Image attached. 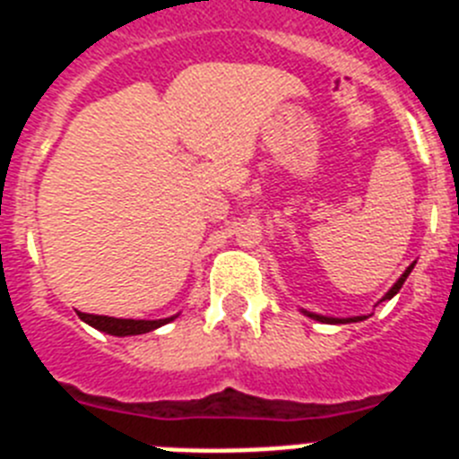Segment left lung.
I'll list each match as a JSON object with an SVG mask.
<instances>
[{"instance_id": "1", "label": "left lung", "mask_w": 459, "mask_h": 459, "mask_svg": "<svg viewBox=\"0 0 459 459\" xmlns=\"http://www.w3.org/2000/svg\"><path fill=\"white\" fill-rule=\"evenodd\" d=\"M413 266H416V262L407 266V271H404V273L400 275V278H397L395 285H393L391 290L386 291V294L381 296V301H388V299H393V296H395L397 291H400V287L404 285V280H407V275L411 273ZM301 312H303V315H306V317L315 319V322H322V324H350V322H363V319H368V317H342V319H340V317H326V315H317V312H310V310H301Z\"/></svg>"}]
</instances>
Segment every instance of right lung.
<instances>
[{"instance_id": "add662e5", "label": "right lung", "mask_w": 459, "mask_h": 459, "mask_svg": "<svg viewBox=\"0 0 459 459\" xmlns=\"http://www.w3.org/2000/svg\"><path fill=\"white\" fill-rule=\"evenodd\" d=\"M78 317L84 324L93 326L96 331H103V333L117 335V338H126V335H142L149 333V331H156V328L165 326L172 319H177L179 315H172V317L165 319H121V317H108V315H87V312H78Z\"/></svg>"}]
</instances>
